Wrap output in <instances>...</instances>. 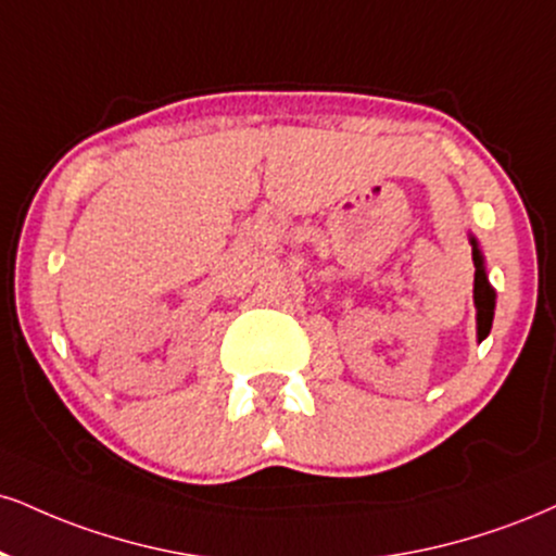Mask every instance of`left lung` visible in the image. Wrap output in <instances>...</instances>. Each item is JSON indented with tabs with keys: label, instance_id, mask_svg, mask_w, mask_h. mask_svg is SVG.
<instances>
[{
	"label": "left lung",
	"instance_id": "1",
	"mask_svg": "<svg viewBox=\"0 0 556 556\" xmlns=\"http://www.w3.org/2000/svg\"><path fill=\"white\" fill-rule=\"evenodd\" d=\"M473 245V266H477V274H473V305H477V337L479 342H484L490 337L492 318H494V290L486 279L484 271V258H481L477 238H471Z\"/></svg>",
	"mask_w": 556,
	"mask_h": 556
}]
</instances>
